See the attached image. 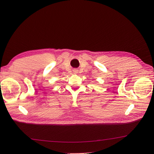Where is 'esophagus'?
Instances as JSON below:
<instances>
[{
  "label": "esophagus",
  "instance_id": "34e87169",
  "mask_svg": "<svg viewBox=\"0 0 154 154\" xmlns=\"http://www.w3.org/2000/svg\"><path fill=\"white\" fill-rule=\"evenodd\" d=\"M78 72V70H74V74H77Z\"/></svg>",
  "mask_w": 154,
  "mask_h": 154
}]
</instances>
